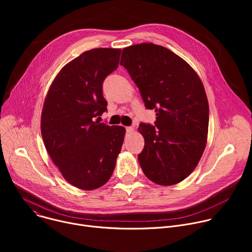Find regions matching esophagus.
Returning a JSON list of instances; mask_svg holds the SVG:
<instances>
[{
  "label": "esophagus",
  "mask_w": 252,
  "mask_h": 252,
  "mask_svg": "<svg viewBox=\"0 0 252 252\" xmlns=\"http://www.w3.org/2000/svg\"><path fill=\"white\" fill-rule=\"evenodd\" d=\"M126 132H131V131L133 130V127H131V126H126Z\"/></svg>",
  "instance_id": "esophagus-1"
}]
</instances>
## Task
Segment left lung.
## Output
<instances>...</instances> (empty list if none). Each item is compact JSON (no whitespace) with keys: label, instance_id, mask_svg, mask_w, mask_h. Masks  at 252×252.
I'll use <instances>...</instances> for the list:
<instances>
[{"label":"left lung","instance_id":"left-lung-1","mask_svg":"<svg viewBox=\"0 0 252 252\" xmlns=\"http://www.w3.org/2000/svg\"><path fill=\"white\" fill-rule=\"evenodd\" d=\"M121 65L127 70L155 126L140 124L145 148L137 156L143 173L160 186L183 182L205 149L209 107L194 69L168 49L152 43L125 48Z\"/></svg>","mask_w":252,"mask_h":252}]
</instances>
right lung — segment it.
Masks as SVG:
<instances>
[{"label":"right lung","instance_id":"obj_1","mask_svg":"<svg viewBox=\"0 0 252 252\" xmlns=\"http://www.w3.org/2000/svg\"><path fill=\"white\" fill-rule=\"evenodd\" d=\"M120 49L83 53L62 69L45 99L41 131L45 147L65 181L93 190L111 178L126 129L98 119L106 111L102 83L119 66Z\"/></svg>","mask_w":252,"mask_h":252}]
</instances>
